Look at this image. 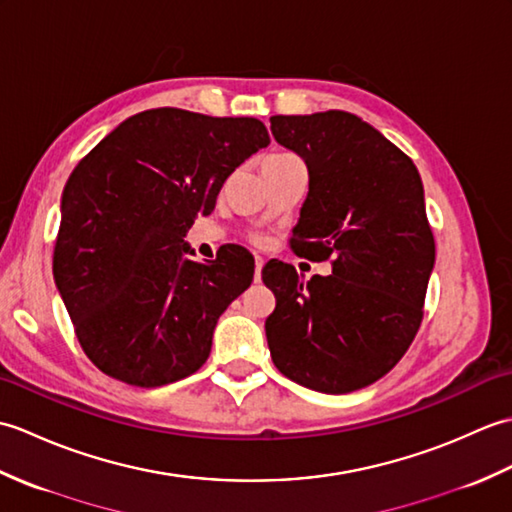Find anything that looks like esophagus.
<instances>
[{
	"mask_svg": "<svg viewBox=\"0 0 512 512\" xmlns=\"http://www.w3.org/2000/svg\"><path fill=\"white\" fill-rule=\"evenodd\" d=\"M262 266H264V259L255 255V281L262 279Z\"/></svg>",
	"mask_w": 512,
	"mask_h": 512,
	"instance_id": "esophagus-1",
	"label": "esophagus"
}]
</instances>
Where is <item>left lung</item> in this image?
<instances>
[{"label":"left lung","mask_w":512,"mask_h":512,"mask_svg":"<svg viewBox=\"0 0 512 512\" xmlns=\"http://www.w3.org/2000/svg\"><path fill=\"white\" fill-rule=\"evenodd\" d=\"M270 132L310 176L292 250L312 262L332 257V275L308 284L295 266H264L277 299L266 319L270 356L303 387L350 394L383 378L420 328L436 262L420 173L350 112L273 116Z\"/></svg>","instance_id":"obj_1"}]
</instances>
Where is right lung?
<instances>
[{
    "label": "right lung",
    "instance_id": "1",
    "mask_svg": "<svg viewBox=\"0 0 512 512\" xmlns=\"http://www.w3.org/2000/svg\"><path fill=\"white\" fill-rule=\"evenodd\" d=\"M268 143L257 118L158 107L129 116L74 167L52 275L103 374L160 387L206 363L217 319L250 286L255 259L228 244L215 262H193L184 235Z\"/></svg>",
    "mask_w": 512,
    "mask_h": 512
}]
</instances>
